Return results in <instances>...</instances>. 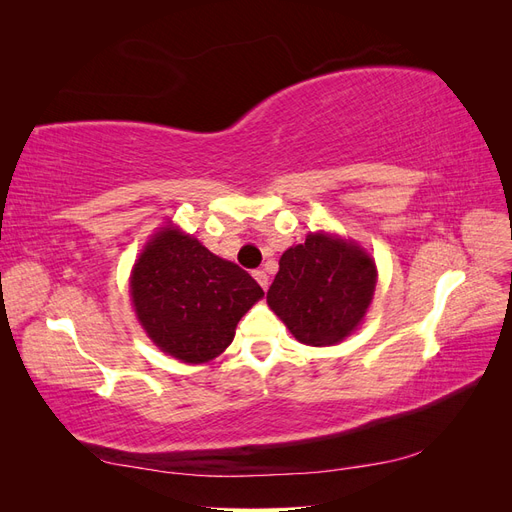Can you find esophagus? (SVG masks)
I'll use <instances>...</instances> for the list:
<instances>
[{"label":"esophagus","instance_id":"obj_1","mask_svg":"<svg viewBox=\"0 0 512 512\" xmlns=\"http://www.w3.org/2000/svg\"><path fill=\"white\" fill-rule=\"evenodd\" d=\"M254 277H256V282L262 286V290L269 288V275L265 271H262V269L254 271Z\"/></svg>","mask_w":512,"mask_h":512}]
</instances>
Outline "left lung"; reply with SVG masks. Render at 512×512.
Instances as JSON below:
<instances>
[{
  "label": "left lung",
  "mask_w": 512,
  "mask_h": 512,
  "mask_svg": "<svg viewBox=\"0 0 512 512\" xmlns=\"http://www.w3.org/2000/svg\"><path fill=\"white\" fill-rule=\"evenodd\" d=\"M376 265L361 247L316 232L286 250L267 303L290 333L307 346H333L367 312Z\"/></svg>",
  "instance_id": "1"
}]
</instances>
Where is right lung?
<instances>
[{
    "mask_svg": "<svg viewBox=\"0 0 512 512\" xmlns=\"http://www.w3.org/2000/svg\"><path fill=\"white\" fill-rule=\"evenodd\" d=\"M130 292L147 335L183 363L222 354L241 316L265 294L250 273L177 228H164L147 243Z\"/></svg>",
    "mask_w": 512,
    "mask_h": 512,
    "instance_id": "1",
    "label": "right lung"
}]
</instances>
